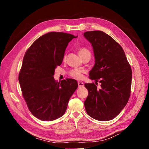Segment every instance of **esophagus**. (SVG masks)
Returning a JSON list of instances; mask_svg holds the SVG:
<instances>
[{"label": "esophagus", "mask_w": 149, "mask_h": 149, "mask_svg": "<svg viewBox=\"0 0 149 149\" xmlns=\"http://www.w3.org/2000/svg\"><path fill=\"white\" fill-rule=\"evenodd\" d=\"M78 85H79V88L83 87L84 86L83 82H82V81H79V82H78Z\"/></svg>", "instance_id": "1"}]
</instances>
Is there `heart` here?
I'll return each instance as SVG.
<instances>
[{"instance_id": "obj_1", "label": "heart", "mask_w": 149, "mask_h": 149, "mask_svg": "<svg viewBox=\"0 0 149 149\" xmlns=\"http://www.w3.org/2000/svg\"><path fill=\"white\" fill-rule=\"evenodd\" d=\"M78 52H79V54L80 57H81L83 55H84L86 54H91L90 51L88 49L84 48H79V50H78ZM65 58H66V57H64L65 60ZM82 73H83V71L81 70L74 69V70H72L70 72L69 75L72 77L74 78V79H80L82 77Z\"/></svg>"}]
</instances>
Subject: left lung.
<instances>
[{"label": "left lung", "instance_id": "1", "mask_svg": "<svg viewBox=\"0 0 149 149\" xmlns=\"http://www.w3.org/2000/svg\"><path fill=\"white\" fill-rule=\"evenodd\" d=\"M84 37L92 44L95 63L89 79L100 80L85 83L88 96L84 101L86 111L92 118L105 121L113 119L126 106L130 95L132 69L120 44L101 31H87Z\"/></svg>", "mask_w": 149, "mask_h": 149}]
</instances>
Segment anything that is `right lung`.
Segmentation results:
<instances>
[{"label": "right lung", "mask_w": 149, "mask_h": 149, "mask_svg": "<svg viewBox=\"0 0 149 149\" xmlns=\"http://www.w3.org/2000/svg\"><path fill=\"white\" fill-rule=\"evenodd\" d=\"M77 37L63 32L48 33L37 38L25 52L19 81L29 110L42 121H51L63 115L77 89L74 79L58 83L54 78L69 42Z\"/></svg>", "instance_id": "1"}]
</instances>
